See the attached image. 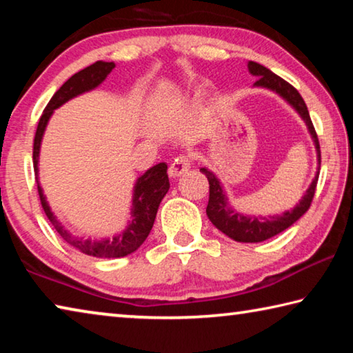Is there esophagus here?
Instances as JSON below:
<instances>
[{
	"instance_id": "1",
	"label": "esophagus",
	"mask_w": 353,
	"mask_h": 353,
	"mask_svg": "<svg viewBox=\"0 0 353 353\" xmlns=\"http://www.w3.org/2000/svg\"><path fill=\"white\" fill-rule=\"evenodd\" d=\"M190 165H191V160H190L188 155H185V154L179 155L174 162L170 165V170H168L170 176L171 177H179L181 174H183L185 171H188Z\"/></svg>"
}]
</instances>
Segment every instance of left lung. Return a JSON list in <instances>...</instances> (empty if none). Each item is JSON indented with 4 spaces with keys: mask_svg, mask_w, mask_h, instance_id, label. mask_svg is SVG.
Instances as JSON below:
<instances>
[{
    "mask_svg": "<svg viewBox=\"0 0 353 353\" xmlns=\"http://www.w3.org/2000/svg\"><path fill=\"white\" fill-rule=\"evenodd\" d=\"M248 68L250 73L259 77V79L255 81L256 87H265L279 93L280 97L288 101V103L297 110L299 115L302 117V119L305 121L307 128L310 130V134H312L316 151H318V165L321 166L319 140H318V135H316L312 118H310L307 104L305 101L302 99L301 93H299L291 83L282 79L280 76L274 74L271 70H268L260 63L250 61L248 63ZM201 171L202 174H205L208 185H210V196H208V204H207L208 219L212 221L216 229H219L223 234H225L227 236L238 243L265 241L268 238L279 235L280 232L286 230L290 225L294 224L296 221L308 210L310 205H312L316 185H318V177H319V172H316L310 188L305 191L303 198L299 201V204L292 208L291 212L277 214V216L261 218V216H244V214L235 212L234 208L229 205V201H227V196L224 193L223 187H221L218 177L207 168H201Z\"/></svg>",
    "mask_w": 353,
    "mask_h": 353,
    "instance_id": "1",
    "label": "left lung"
}]
</instances>
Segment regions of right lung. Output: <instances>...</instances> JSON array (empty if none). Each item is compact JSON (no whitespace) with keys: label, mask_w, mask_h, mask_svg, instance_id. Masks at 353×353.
Wrapping results in <instances>:
<instances>
[{"label":"right lung","mask_w":353,"mask_h":353,"mask_svg":"<svg viewBox=\"0 0 353 353\" xmlns=\"http://www.w3.org/2000/svg\"><path fill=\"white\" fill-rule=\"evenodd\" d=\"M113 68H115V63L113 62H103V61L94 62L93 65H90V67L83 68L79 71V73L71 76L70 79L65 82L54 94H52L50 103H48V105L45 107L43 115L40 117L39 126H37V130H35V137H34L32 162H34L35 174L39 172L37 165H39L41 137H43L45 128L48 121H50V117L52 115V110L57 109V107H61L71 98L77 97V94L97 88ZM166 170H168L166 163H159L152 166V168H149L141 177H139V181H137L134 187L132 212H130L132 221H130L128 229L124 230L123 234L117 235L113 240L92 241V240H83V238L73 236L70 232H67V229H63L61 223L56 219L54 214H52L51 208L48 205V202L43 196V190H41L39 183H37V190H39L40 202L45 210V214L48 216V219L51 221V224L54 225L57 234L61 235L65 241L87 255L98 256V259H119V256H126L129 254L135 252V250L145 243L149 232H151L160 202H162L165 194L168 193L170 190V179H168V174H166Z\"/></svg>","instance_id":"right-lung-1"}]
</instances>
